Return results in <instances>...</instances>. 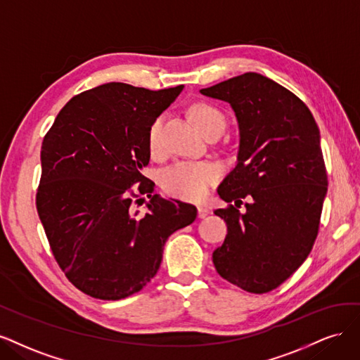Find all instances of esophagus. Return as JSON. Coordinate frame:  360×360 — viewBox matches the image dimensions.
Segmentation results:
<instances>
[{"label":"esophagus","mask_w":360,"mask_h":360,"mask_svg":"<svg viewBox=\"0 0 360 360\" xmlns=\"http://www.w3.org/2000/svg\"><path fill=\"white\" fill-rule=\"evenodd\" d=\"M197 211H199V218H206L207 215L211 214V210H210V207H206V206H199V210H197Z\"/></svg>","instance_id":"1"}]
</instances>
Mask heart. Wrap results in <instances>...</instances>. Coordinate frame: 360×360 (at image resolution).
Wrapping results in <instances>:
<instances>
[{"instance_id":"b5f03b06","label":"heart","mask_w":360,"mask_h":360,"mask_svg":"<svg viewBox=\"0 0 360 360\" xmlns=\"http://www.w3.org/2000/svg\"><path fill=\"white\" fill-rule=\"evenodd\" d=\"M190 113L202 133L226 122L224 115L210 103H195ZM161 125L163 118L160 117L149 127L148 148L150 154H157L161 148ZM219 176H221V169L212 161H178L163 172L161 185L170 195H175L178 199L199 202L205 199Z\"/></svg>"}]
</instances>
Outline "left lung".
Returning <instances> with one entry per match:
<instances>
[{"label":"left lung","instance_id":"obj_1","mask_svg":"<svg viewBox=\"0 0 360 360\" xmlns=\"http://www.w3.org/2000/svg\"><path fill=\"white\" fill-rule=\"evenodd\" d=\"M233 109L238 165L218 187L227 236L212 252L217 272L250 293L283 284L317 238L328 175L320 130L307 104L272 79L245 73L200 89ZM249 197L248 210L238 211Z\"/></svg>","mask_w":360,"mask_h":360}]
</instances>
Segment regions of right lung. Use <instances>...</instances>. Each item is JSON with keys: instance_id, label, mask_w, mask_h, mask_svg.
<instances>
[{"instance_id": "obj_1", "label": "right lung", "mask_w": 360, "mask_h": 360, "mask_svg": "<svg viewBox=\"0 0 360 360\" xmlns=\"http://www.w3.org/2000/svg\"><path fill=\"white\" fill-rule=\"evenodd\" d=\"M184 85L150 91L109 82L73 97L41 145L37 211L53 256L80 292L120 300L142 290L160 269L167 238L195 217V206L153 194L142 175L148 131ZM141 181L148 211L132 210Z\"/></svg>"}]
</instances>
